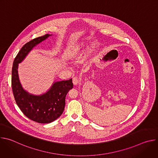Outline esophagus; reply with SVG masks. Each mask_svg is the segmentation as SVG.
<instances>
[{
	"label": "esophagus",
	"mask_w": 158,
	"mask_h": 158,
	"mask_svg": "<svg viewBox=\"0 0 158 158\" xmlns=\"http://www.w3.org/2000/svg\"><path fill=\"white\" fill-rule=\"evenodd\" d=\"M73 84L74 85H78L80 83V79L79 78L76 77H74L73 79Z\"/></svg>",
	"instance_id": "34e87169"
}]
</instances>
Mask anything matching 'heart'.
<instances>
[{"label": "heart", "mask_w": 158, "mask_h": 158, "mask_svg": "<svg viewBox=\"0 0 158 158\" xmlns=\"http://www.w3.org/2000/svg\"><path fill=\"white\" fill-rule=\"evenodd\" d=\"M84 49V45L82 44L74 45V46H71L67 48L66 51V56L69 59H74L79 56L81 55ZM94 48L93 46L87 49L86 54L87 56H89L93 51Z\"/></svg>", "instance_id": "heart-1"}]
</instances>
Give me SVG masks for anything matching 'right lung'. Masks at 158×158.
<instances>
[{"label": "right lung", "mask_w": 158, "mask_h": 158, "mask_svg": "<svg viewBox=\"0 0 158 158\" xmlns=\"http://www.w3.org/2000/svg\"><path fill=\"white\" fill-rule=\"evenodd\" d=\"M51 35L48 34L26 43L15 57L12 69V88L17 106L28 118L42 124L50 123L61 116L65 107V96L73 87V80L54 82L46 93L34 95L22 87L19 78L18 66L34 47Z\"/></svg>", "instance_id": "right-lung-1"}]
</instances>
